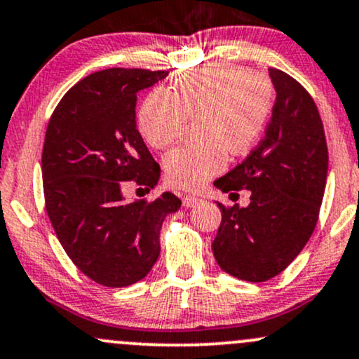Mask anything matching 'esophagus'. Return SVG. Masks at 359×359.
Wrapping results in <instances>:
<instances>
[{
	"mask_svg": "<svg viewBox=\"0 0 359 359\" xmlns=\"http://www.w3.org/2000/svg\"><path fill=\"white\" fill-rule=\"evenodd\" d=\"M201 203H203V199L196 198V196H189V194L182 196V204H184V208H196V206H198V204H201Z\"/></svg>",
	"mask_w": 359,
	"mask_h": 359,
	"instance_id": "34e87169",
	"label": "esophagus"
}]
</instances>
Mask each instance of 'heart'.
Returning <instances> with one entry per match:
<instances>
[{"label":"heart","instance_id":"b5f03b06","mask_svg":"<svg viewBox=\"0 0 359 359\" xmlns=\"http://www.w3.org/2000/svg\"><path fill=\"white\" fill-rule=\"evenodd\" d=\"M273 107L266 78L235 65H210L175 78L170 90L156 88L137 110V129L151 148L170 147L186 117L199 116L203 143L172 149L163 160L173 187L198 191L226 167L228 151L242 155L262 135Z\"/></svg>","mask_w":359,"mask_h":359}]
</instances>
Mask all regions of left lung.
I'll return each mask as SVG.
<instances>
[{"label":"left lung","instance_id":"8db88e82","mask_svg":"<svg viewBox=\"0 0 359 359\" xmlns=\"http://www.w3.org/2000/svg\"><path fill=\"white\" fill-rule=\"evenodd\" d=\"M276 102L266 136L215 186L250 191L247 208H224L212 254L224 273L261 283L285 271L312 237L324 198L329 155L313 98L271 68Z\"/></svg>","mask_w":359,"mask_h":359}]
</instances>
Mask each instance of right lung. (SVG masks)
Wrapping results in <instances>:
<instances>
[{
    "mask_svg": "<svg viewBox=\"0 0 359 359\" xmlns=\"http://www.w3.org/2000/svg\"><path fill=\"white\" fill-rule=\"evenodd\" d=\"M168 71L110 68L66 92L50 116L42 149L46 210L62 249L98 285L122 288L143 279L160 255V228L180 199L126 203L135 180L153 189L160 165L136 128V95Z\"/></svg>",
    "mask_w": 359,
    "mask_h": 359,
    "instance_id": "obj_1",
    "label": "right lung"
}]
</instances>
